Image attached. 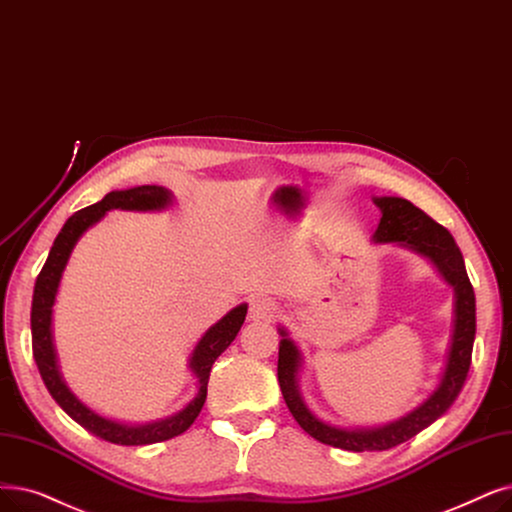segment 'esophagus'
Listing matches in <instances>:
<instances>
[{"instance_id": "esophagus-1", "label": "esophagus", "mask_w": 512, "mask_h": 512, "mask_svg": "<svg viewBox=\"0 0 512 512\" xmlns=\"http://www.w3.org/2000/svg\"><path fill=\"white\" fill-rule=\"evenodd\" d=\"M278 314V305L268 297H257L249 305V318L253 322H272Z\"/></svg>"}]
</instances>
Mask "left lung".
I'll return each mask as SVG.
<instances>
[{"label": "left lung", "instance_id": "obj_1", "mask_svg": "<svg viewBox=\"0 0 512 512\" xmlns=\"http://www.w3.org/2000/svg\"><path fill=\"white\" fill-rule=\"evenodd\" d=\"M374 203L381 207L383 217L374 232L376 242H399L404 247L414 249L416 253L429 257L437 270L443 274L456 291V320L454 335L450 345V355L446 370H443L441 383L425 404L418 406L408 416L389 422L379 429H337L326 422L318 420L311 414L297 389V370L301 355L291 339H286V330H280L284 337L278 349V383L282 397L299 422V427L314 439L326 443L332 448H341L349 452H374L389 450L408 441L422 429H427L441 414H446L454 404V399L462 391L466 374L471 368L473 341H475V293L464 268V259L452 234L439 226L425 211L414 207L406 198L383 196L374 198Z\"/></svg>", "mask_w": 512, "mask_h": 512}]
</instances>
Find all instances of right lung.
Here are the masks:
<instances>
[{
    "label": "right lung",
    "mask_w": 512,
    "mask_h": 512,
    "mask_svg": "<svg viewBox=\"0 0 512 512\" xmlns=\"http://www.w3.org/2000/svg\"><path fill=\"white\" fill-rule=\"evenodd\" d=\"M171 203V192L161 186H138L131 190H115L108 192L100 203L85 207L73 213L62 230L58 232L50 255L43 263V268L35 280L33 291V305H31V335H33V358L39 368L43 383H46L50 395L56 399V404L69 414L75 422L94 433L100 439L110 443H119V446H148V443H159L171 439L175 435H182L188 427L201 414L205 399H207V383L213 362L224 353L230 343L236 339L238 330L247 316V305L234 307L230 314L221 318L215 326H211L205 337L198 341L194 347L190 368L198 376V393L192 402L175 416L165 420L148 422V425H121V422L102 418L94 410L83 406L79 399L64 385L62 376L56 366V353L52 345V305L56 299L58 284L64 272V265L69 261V255L81 234L92 228L96 221H100L106 211L110 209H125V211H157L165 209Z\"/></svg>",
    "instance_id": "right-lung-1"
}]
</instances>
